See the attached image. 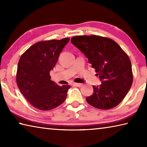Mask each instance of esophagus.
<instances>
[{"instance_id":"34e87169","label":"esophagus","mask_w":147,"mask_h":147,"mask_svg":"<svg viewBox=\"0 0 147 147\" xmlns=\"http://www.w3.org/2000/svg\"><path fill=\"white\" fill-rule=\"evenodd\" d=\"M73 85L74 86H76V87H81L82 86V84H80V83H74Z\"/></svg>"}]
</instances>
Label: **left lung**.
I'll return each mask as SVG.
<instances>
[{"mask_svg": "<svg viewBox=\"0 0 147 147\" xmlns=\"http://www.w3.org/2000/svg\"><path fill=\"white\" fill-rule=\"evenodd\" d=\"M71 43L88 58L102 84L93 86V94L86 101L100 109L113 108L121 103L133 82L131 61L113 39L95 35L74 36Z\"/></svg>", "mask_w": 147, "mask_h": 147, "instance_id": "left-lung-1", "label": "left lung"}]
</instances>
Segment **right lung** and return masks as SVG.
<instances>
[{
	"instance_id": "obj_1",
	"label": "right lung",
	"mask_w": 147,
	"mask_h": 147,
	"mask_svg": "<svg viewBox=\"0 0 147 147\" xmlns=\"http://www.w3.org/2000/svg\"><path fill=\"white\" fill-rule=\"evenodd\" d=\"M70 38L41 41L22 54L16 74L18 88L34 108L43 111L53 109L63 102L69 85L59 86L51 80L50 71Z\"/></svg>"
}]
</instances>
